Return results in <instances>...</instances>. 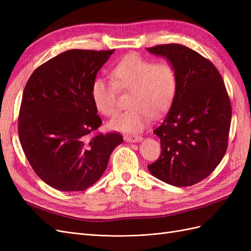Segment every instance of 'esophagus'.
Listing matches in <instances>:
<instances>
[{"instance_id": "obj_1", "label": "esophagus", "mask_w": 251, "mask_h": 251, "mask_svg": "<svg viewBox=\"0 0 251 251\" xmlns=\"http://www.w3.org/2000/svg\"><path fill=\"white\" fill-rule=\"evenodd\" d=\"M142 137L141 136H138V135H126L125 136V140L126 142H140L142 141Z\"/></svg>"}]
</instances>
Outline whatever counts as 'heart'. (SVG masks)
Wrapping results in <instances>:
<instances>
[{
    "instance_id": "1",
    "label": "heart",
    "mask_w": 251,
    "mask_h": 251,
    "mask_svg": "<svg viewBox=\"0 0 251 251\" xmlns=\"http://www.w3.org/2000/svg\"><path fill=\"white\" fill-rule=\"evenodd\" d=\"M111 78H96L91 96L95 108L105 116L117 111L118 89L130 91V108L114 117L109 126L114 131L139 133L151 115L161 116L170 109L177 94L178 77L169 63H156L136 53L126 55L111 69Z\"/></svg>"
}]
</instances>
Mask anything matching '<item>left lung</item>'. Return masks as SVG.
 I'll return each mask as SVG.
<instances>
[{
	"mask_svg": "<svg viewBox=\"0 0 251 251\" xmlns=\"http://www.w3.org/2000/svg\"><path fill=\"white\" fill-rule=\"evenodd\" d=\"M147 50L166 58L178 77L170 111L154 130L161 155L148 169L168 184L194 185L209 176L227 150L231 105L223 78L211 62L183 45Z\"/></svg>",
	"mask_w": 251,
	"mask_h": 251,
	"instance_id": "1",
	"label": "left lung"
}]
</instances>
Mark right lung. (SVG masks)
<instances>
[{
	"instance_id": "obj_1",
	"label": "right lung",
	"mask_w": 251,
	"mask_h": 251,
	"mask_svg": "<svg viewBox=\"0 0 251 251\" xmlns=\"http://www.w3.org/2000/svg\"><path fill=\"white\" fill-rule=\"evenodd\" d=\"M113 53L65 51L37 68L26 83L20 141L37 176L58 191L80 192L96 183L124 141L118 133L92 136L101 119L91 89Z\"/></svg>"
}]
</instances>
